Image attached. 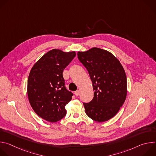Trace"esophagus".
Masks as SVG:
<instances>
[{
  "mask_svg": "<svg viewBox=\"0 0 156 156\" xmlns=\"http://www.w3.org/2000/svg\"><path fill=\"white\" fill-rule=\"evenodd\" d=\"M79 94H80V91H79L78 90H77V91H76L75 92V95L76 96H79Z\"/></svg>",
  "mask_w": 156,
  "mask_h": 156,
  "instance_id": "34e87169",
  "label": "esophagus"
}]
</instances>
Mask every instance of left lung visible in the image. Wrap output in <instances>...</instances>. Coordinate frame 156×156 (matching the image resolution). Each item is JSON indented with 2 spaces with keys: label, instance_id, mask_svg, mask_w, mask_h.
<instances>
[{
  "label": "left lung",
  "instance_id": "8db88e82",
  "mask_svg": "<svg viewBox=\"0 0 156 156\" xmlns=\"http://www.w3.org/2000/svg\"><path fill=\"white\" fill-rule=\"evenodd\" d=\"M77 55L90 75L94 91L91 101L83 103L86 114L96 122L107 121L117 114L126 99L125 72L119 60L105 50L93 48Z\"/></svg>",
  "mask_w": 156,
  "mask_h": 156
}]
</instances>
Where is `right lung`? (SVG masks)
<instances>
[{"instance_id": "1", "label": "right lung", "mask_w": 156, "mask_h": 156, "mask_svg": "<svg viewBox=\"0 0 156 156\" xmlns=\"http://www.w3.org/2000/svg\"><path fill=\"white\" fill-rule=\"evenodd\" d=\"M75 55V52L52 49L44 54L30 71L28 99L36 114L46 121L56 122L66 114L65 107L73 94L65 86L63 71Z\"/></svg>"}]
</instances>
